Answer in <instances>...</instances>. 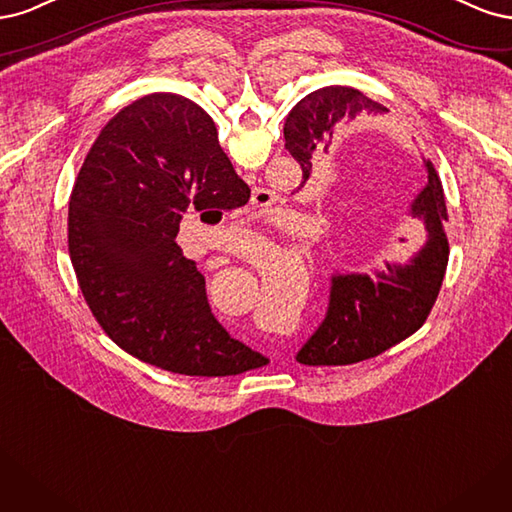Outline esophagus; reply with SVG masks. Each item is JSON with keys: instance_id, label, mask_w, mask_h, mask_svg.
I'll return each instance as SVG.
<instances>
[{"instance_id": "1", "label": "esophagus", "mask_w": 512, "mask_h": 512, "mask_svg": "<svg viewBox=\"0 0 512 512\" xmlns=\"http://www.w3.org/2000/svg\"><path fill=\"white\" fill-rule=\"evenodd\" d=\"M274 202V195L268 189H255L253 204L255 206H270Z\"/></svg>"}]
</instances>
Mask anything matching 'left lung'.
<instances>
[{"label":"left lung","instance_id":"8db88e82","mask_svg":"<svg viewBox=\"0 0 512 512\" xmlns=\"http://www.w3.org/2000/svg\"><path fill=\"white\" fill-rule=\"evenodd\" d=\"M361 110L387 112L353 87L312 91L293 106L285 121V148L300 163L304 183L319 151L332 144L338 123ZM427 187L412 204V217L423 221L427 240L408 266H391L374 274H338L325 321L302 346L304 366H351L372 359L421 329L438 298L449 263V221L444 189L434 163L427 159ZM302 183V185H304Z\"/></svg>","mask_w":512,"mask_h":512}]
</instances>
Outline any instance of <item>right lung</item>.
I'll list each match as a JSON object with an SVG mask.
<instances>
[{
  "label": "right lung",
  "instance_id": "1",
  "mask_svg": "<svg viewBox=\"0 0 512 512\" xmlns=\"http://www.w3.org/2000/svg\"><path fill=\"white\" fill-rule=\"evenodd\" d=\"M249 197L217 127L187 97L153 93L114 114L68 210L78 285L114 344L187 376H232L266 361L214 319L204 276L174 242L189 206L232 210Z\"/></svg>",
  "mask_w": 512,
  "mask_h": 512
}]
</instances>
